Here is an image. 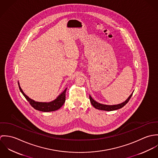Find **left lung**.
Masks as SVG:
<instances>
[{
	"instance_id": "8db88e82",
	"label": "left lung",
	"mask_w": 158,
	"mask_h": 158,
	"mask_svg": "<svg viewBox=\"0 0 158 158\" xmlns=\"http://www.w3.org/2000/svg\"><path fill=\"white\" fill-rule=\"evenodd\" d=\"M133 93L129 96V97L123 103H120V104H118V105H103V104H101L99 103L98 102H97L96 101H95L92 97L91 96L89 95V99H90V103L92 104V105L97 110H103V111H114V110H117L118 109L122 108V107H123L130 100V99L131 98Z\"/></svg>"
}]
</instances>
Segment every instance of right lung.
Returning a JSON list of instances; mask_svg holds the SVG:
<instances>
[{
  "label": "right lung",
  "mask_w": 158,
  "mask_h": 158,
  "mask_svg": "<svg viewBox=\"0 0 158 158\" xmlns=\"http://www.w3.org/2000/svg\"><path fill=\"white\" fill-rule=\"evenodd\" d=\"M18 85H19V89L22 92L23 95L25 97V98L29 102V103L31 105V106L36 110L43 111V112L54 111L59 110L64 105V103L65 102L66 91L67 90V88H66L65 90H64L55 100H53L52 102H35V100L31 99L27 95H26L25 94V93L23 92L21 88L20 87L19 82H18Z\"/></svg>",
  "instance_id": "obj_1"
}]
</instances>
